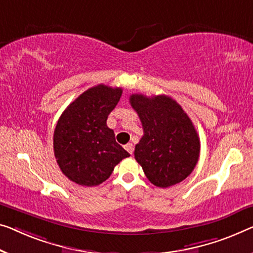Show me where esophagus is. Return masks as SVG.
<instances>
[{
  "label": "esophagus",
  "mask_w": 253,
  "mask_h": 253,
  "mask_svg": "<svg viewBox=\"0 0 253 253\" xmlns=\"http://www.w3.org/2000/svg\"><path fill=\"white\" fill-rule=\"evenodd\" d=\"M125 149H126V151L129 154H133V152H134V145L131 144V143H128V144H126L125 145Z\"/></svg>",
  "instance_id": "34e87169"
}]
</instances>
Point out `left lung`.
<instances>
[{
    "label": "left lung",
    "instance_id": "obj_1",
    "mask_svg": "<svg viewBox=\"0 0 253 253\" xmlns=\"http://www.w3.org/2000/svg\"><path fill=\"white\" fill-rule=\"evenodd\" d=\"M130 105L141 119L143 135L134 156L153 185L169 187L193 171L200 138L182 107L167 95L131 94Z\"/></svg>",
    "mask_w": 253,
    "mask_h": 253
}]
</instances>
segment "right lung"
I'll use <instances>...</instances> for the list:
<instances>
[{"label":"right lung","instance_id":"right-lung-1","mask_svg":"<svg viewBox=\"0 0 253 253\" xmlns=\"http://www.w3.org/2000/svg\"><path fill=\"white\" fill-rule=\"evenodd\" d=\"M123 89L100 84L81 94L58 120L54 156L61 171L82 186H96L107 180L129 153L116 142L107 126L110 112L119 102Z\"/></svg>","mask_w":253,"mask_h":253}]
</instances>
